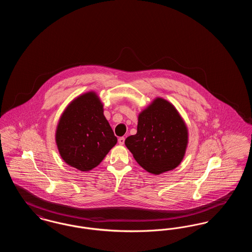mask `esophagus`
<instances>
[{
	"instance_id": "1",
	"label": "esophagus",
	"mask_w": 252,
	"mask_h": 252,
	"mask_svg": "<svg viewBox=\"0 0 252 252\" xmlns=\"http://www.w3.org/2000/svg\"><path fill=\"white\" fill-rule=\"evenodd\" d=\"M118 143L121 145H123V144H125V138L124 137H120L119 139H118Z\"/></svg>"
}]
</instances>
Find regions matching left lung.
<instances>
[{"instance_id":"obj_1","label":"left lung","mask_w":252,"mask_h":252,"mask_svg":"<svg viewBox=\"0 0 252 252\" xmlns=\"http://www.w3.org/2000/svg\"><path fill=\"white\" fill-rule=\"evenodd\" d=\"M136 161L159 175L180 165L188 144V130L176 108L157 98L138 118L137 133L125 141Z\"/></svg>"}]
</instances>
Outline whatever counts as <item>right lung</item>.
<instances>
[{"mask_svg":"<svg viewBox=\"0 0 252 252\" xmlns=\"http://www.w3.org/2000/svg\"><path fill=\"white\" fill-rule=\"evenodd\" d=\"M63 160L80 171L96 167L117 143L95 93L77 97L64 110L56 133Z\"/></svg>","mask_w":252,"mask_h":252,"instance_id":"right-lung-1","label":"right lung"}]
</instances>
